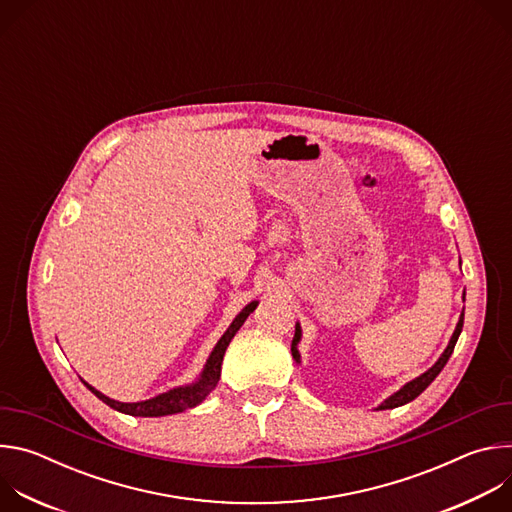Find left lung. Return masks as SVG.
<instances>
[{"instance_id": "8db88e82", "label": "left lung", "mask_w": 512, "mask_h": 512, "mask_svg": "<svg viewBox=\"0 0 512 512\" xmlns=\"http://www.w3.org/2000/svg\"><path fill=\"white\" fill-rule=\"evenodd\" d=\"M462 326H464V314L460 316V322H458V326H456V332H454V336H452V340H450V344H448V348L444 350V354L440 356V360H437L433 367L427 371V373H423L421 377H417L415 381H411V383H407L401 391H397L393 397H389L383 405H381V409H393V407H399V405H405V403H409V401H413L415 397H419L429 385H431V381L442 373V369L446 367V362L450 360V356H452V352H454V346H456V342H458V336H460V332H462ZM300 336H302V330H300V324L296 326V336H294V340H291V354H294V358L296 360H300V354H298V342H300Z\"/></svg>"}]
</instances>
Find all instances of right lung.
<instances>
[{"label":"right lung","instance_id":"1","mask_svg":"<svg viewBox=\"0 0 512 512\" xmlns=\"http://www.w3.org/2000/svg\"><path fill=\"white\" fill-rule=\"evenodd\" d=\"M257 308V302H251L231 324V328L223 334V338L218 340V344L214 346L208 362H206V369L202 373V379L196 383V385H190V387H180V389H172L168 393H162L154 399H148V401H139V403H119V401H113L109 397H105L103 393H99L97 389H93L91 385L89 391H93L103 403H107L109 407L121 411V413H127V415H135V417H162V415H174V413H180V411H186V409H192L196 407L198 403H202V399L216 387L218 379H221V364H223V356H225V350L229 346V342L233 340V336L239 332V328L243 326V322L247 320V316Z\"/></svg>","mask_w":512,"mask_h":512}]
</instances>
